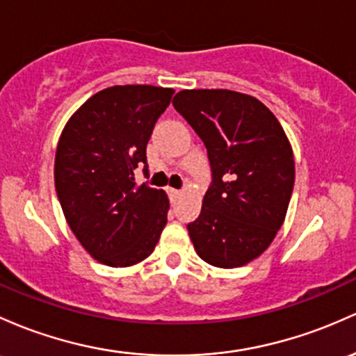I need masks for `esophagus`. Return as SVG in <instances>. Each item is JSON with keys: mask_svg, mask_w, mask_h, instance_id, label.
<instances>
[{"mask_svg": "<svg viewBox=\"0 0 356 356\" xmlns=\"http://www.w3.org/2000/svg\"><path fill=\"white\" fill-rule=\"evenodd\" d=\"M167 193H169V197H170V201H177L179 199V196H181V191L179 189H172V187H169V189H167Z\"/></svg>", "mask_w": 356, "mask_h": 356, "instance_id": "obj_1", "label": "esophagus"}]
</instances>
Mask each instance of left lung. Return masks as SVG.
Wrapping results in <instances>:
<instances>
[{"label":"left lung","instance_id":"8db88e82","mask_svg":"<svg viewBox=\"0 0 356 356\" xmlns=\"http://www.w3.org/2000/svg\"><path fill=\"white\" fill-rule=\"evenodd\" d=\"M204 142L211 182L196 221L194 250L220 268L260 257L286 220L294 155L284 128L257 97L228 89H184L172 101Z\"/></svg>","mask_w":356,"mask_h":356}]
</instances>
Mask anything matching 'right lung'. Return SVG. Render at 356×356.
<instances>
[{
	"instance_id": "add662e5",
	"label": "right lung",
	"mask_w": 356,
	"mask_h": 356,
	"mask_svg": "<svg viewBox=\"0 0 356 356\" xmlns=\"http://www.w3.org/2000/svg\"><path fill=\"white\" fill-rule=\"evenodd\" d=\"M174 89L113 86L70 116L56 152V191L69 228L92 259L109 267L145 260L167 222L169 197L136 186L147 143Z\"/></svg>"
}]
</instances>
